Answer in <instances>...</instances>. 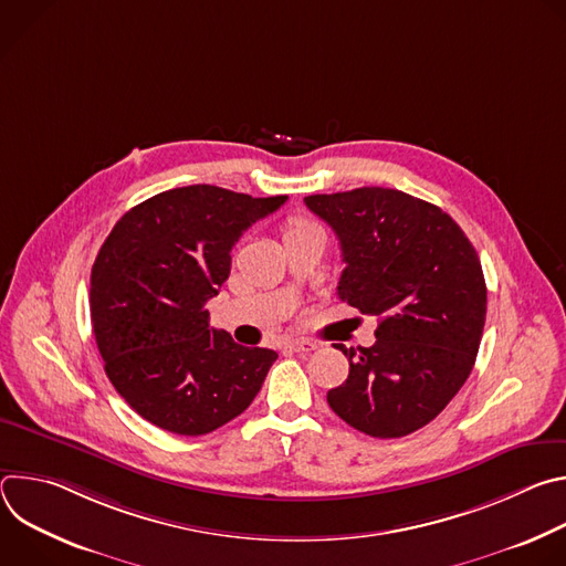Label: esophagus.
Masks as SVG:
<instances>
[{"label":"esophagus","mask_w":566,"mask_h":566,"mask_svg":"<svg viewBox=\"0 0 566 566\" xmlns=\"http://www.w3.org/2000/svg\"><path fill=\"white\" fill-rule=\"evenodd\" d=\"M284 347H286V349H291V352H300V354H304V352H313V349H317V343L302 338V340H289Z\"/></svg>","instance_id":"esophagus-1"}]
</instances>
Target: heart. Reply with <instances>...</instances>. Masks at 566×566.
Returning <instances> with one entry per match:
<instances>
[{
	"label": "heart",
	"instance_id": "obj_1",
	"mask_svg": "<svg viewBox=\"0 0 566 566\" xmlns=\"http://www.w3.org/2000/svg\"><path fill=\"white\" fill-rule=\"evenodd\" d=\"M306 226H311V221H295L289 230H297V228H306Z\"/></svg>",
	"mask_w": 566,
	"mask_h": 566
}]
</instances>
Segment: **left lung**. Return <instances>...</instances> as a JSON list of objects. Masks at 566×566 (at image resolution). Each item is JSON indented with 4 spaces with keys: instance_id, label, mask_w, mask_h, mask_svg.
<instances>
[{
    "instance_id": "8db88e82",
    "label": "left lung",
    "mask_w": 566,
    "mask_h": 566,
    "mask_svg": "<svg viewBox=\"0 0 566 566\" xmlns=\"http://www.w3.org/2000/svg\"><path fill=\"white\" fill-rule=\"evenodd\" d=\"M343 251L338 297L378 317L371 347L338 345L349 376L327 391L352 428L398 439L428 426L472 371L486 282L470 239L441 208L391 188L304 197Z\"/></svg>"
}]
</instances>
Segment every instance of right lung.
Segmentation results:
<instances>
[{
  "instance_id": "add662e5",
  "label": "right lung",
  "mask_w": 566,
  "mask_h": 566,
  "mask_svg": "<svg viewBox=\"0 0 566 566\" xmlns=\"http://www.w3.org/2000/svg\"><path fill=\"white\" fill-rule=\"evenodd\" d=\"M286 195L253 199L186 186L125 212L92 269V325L127 406L160 430L208 434L244 412L277 354L210 329L206 302L230 275L234 241Z\"/></svg>"
}]
</instances>
